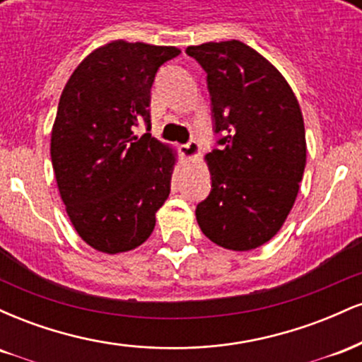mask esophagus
I'll return each mask as SVG.
<instances>
[{
	"label": "esophagus",
	"instance_id": "obj_1",
	"mask_svg": "<svg viewBox=\"0 0 362 362\" xmlns=\"http://www.w3.org/2000/svg\"><path fill=\"white\" fill-rule=\"evenodd\" d=\"M199 151H201V148H199L197 141H194V139H190L189 143L182 144L180 146V153L187 158V160H192V158L199 155Z\"/></svg>",
	"mask_w": 362,
	"mask_h": 362
}]
</instances>
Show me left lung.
I'll return each instance as SVG.
<instances>
[{"instance_id":"1","label":"left lung","mask_w":362,"mask_h":362,"mask_svg":"<svg viewBox=\"0 0 362 362\" xmlns=\"http://www.w3.org/2000/svg\"><path fill=\"white\" fill-rule=\"evenodd\" d=\"M207 74L218 148L207 153L211 192L195 209L211 242L235 252L281 230L306 165L305 122L284 76L240 40L187 47Z\"/></svg>"}]
</instances>
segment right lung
<instances>
[{
	"mask_svg": "<svg viewBox=\"0 0 362 362\" xmlns=\"http://www.w3.org/2000/svg\"><path fill=\"white\" fill-rule=\"evenodd\" d=\"M172 45L114 42L80 62L62 90L51 136L54 175L74 230L95 250L139 247L170 194L175 155L146 132L151 86Z\"/></svg>",
	"mask_w": 362,
	"mask_h": 362,
	"instance_id": "obj_1",
	"label": "right lung"
}]
</instances>
